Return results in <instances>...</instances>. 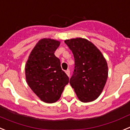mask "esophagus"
<instances>
[{
    "mask_svg": "<svg viewBox=\"0 0 130 130\" xmlns=\"http://www.w3.org/2000/svg\"><path fill=\"white\" fill-rule=\"evenodd\" d=\"M65 72H66V74H67V75L69 77L70 76V70H67L66 71H65Z\"/></svg>",
    "mask_w": 130,
    "mask_h": 130,
    "instance_id": "34e87169",
    "label": "esophagus"
}]
</instances>
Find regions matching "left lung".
Instances as JSON below:
<instances>
[{
  "mask_svg": "<svg viewBox=\"0 0 130 130\" xmlns=\"http://www.w3.org/2000/svg\"><path fill=\"white\" fill-rule=\"evenodd\" d=\"M75 61L70 84L82 102H93L102 92L108 76V67L103 54L93 43L81 37L67 39Z\"/></svg>",
  "mask_w": 130,
  "mask_h": 130,
  "instance_id": "1",
  "label": "left lung"
}]
</instances>
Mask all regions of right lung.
Wrapping results in <instances>:
<instances>
[{
  "instance_id": "right-lung-1",
  "label": "right lung",
  "mask_w": 130,
  "mask_h": 130,
  "mask_svg": "<svg viewBox=\"0 0 130 130\" xmlns=\"http://www.w3.org/2000/svg\"><path fill=\"white\" fill-rule=\"evenodd\" d=\"M60 41L50 38L40 39L29 55L25 65L26 82L44 102H56L60 99L69 78L62 71L54 52Z\"/></svg>"
}]
</instances>
